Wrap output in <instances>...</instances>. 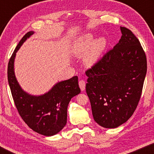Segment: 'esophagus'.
I'll return each instance as SVG.
<instances>
[{
    "label": "esophagus",
    "instance_id": "obj_1",
    "mask_svg": "<svg viewBox=\"0 0 154 154\" xmlns=\"http://www.w3.org/2000/svg\"><path fill=\"white\" fill-rule=\"evenodd\" d=\"M79 87L81 88V90L82 91H84L85 89V81H83V80H81V81H79Z\"/></svg>",
    "mask_w": 154,
    "mask_h": 154
}]
</instances>
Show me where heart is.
Wrapping results in <instances>:
<instances>
[{
  "label": "heart",
  "mask_w": 154,
  "mask_h": 154,
  "mask_svg": "<svg viewBox=\"0 0 154 154\" xmlns=\"http://www.w3.org/2000/svg\"><path fill=\"white\" fill-rule=\"evenodd\" d=\"M106 45V40L100 37L94 41L92 33H86L78 38L72 46V54L75 57H83L86 54L84 62L88 66L95 64Z\"/></svg>",
  "instance_id": "heart-1"
}]
</instances>
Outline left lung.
Wrapping results in <instances>:
<instances>
[{
    "label": "left lung",
    "mask_w": 154,
    "mask_h": 154,
    "mask_svg": "<svg viewBox=\"0 0 154 154\" xmlns=\"http://www.w3.org/2000/svg\"><path fill=\"white\" fill-rule=\"evenodd\" d=\"M121 31L119 43L85 71L94 120L106 128L119 127L132 116L146 74V57L137 38L125 27Z\"/></svg>",
    "instance_id": "obj_1"
}]
</instances>
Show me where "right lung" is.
I'll return each instance as SVG.
<instances>
[{"instance_id":"1","label":"right lung","mask_w":154,"mask_h":154,"mask_svg":"<svg viewBox=\"0 0 154 154\" xmlns=\"http://www.w3.org/2000/svg\"><path fill=\"white\" fill-rule=\"evenodd\" d=\"M33 34V31L26 33L14 50L8 63V83L14 104L23 121L33 131L52 136L66 125L69 103L81 92V89L76 75L59 82L43 95H31L22 89L14 75V58L22 44Z\"/></svg>"}]
</instances>
